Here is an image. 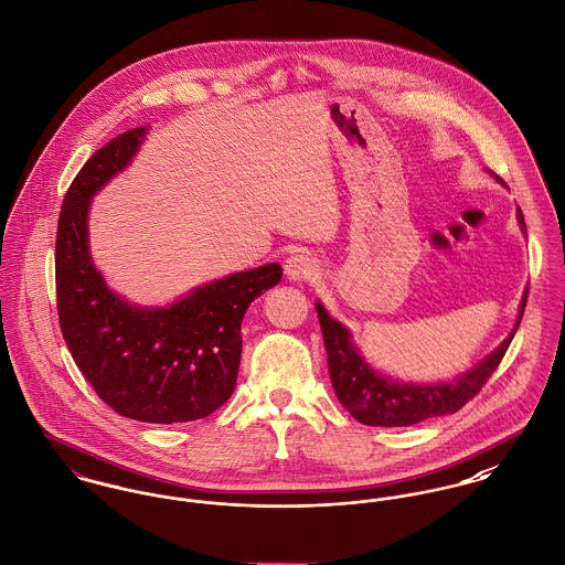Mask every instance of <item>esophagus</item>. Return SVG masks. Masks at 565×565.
<instances>
[{
	"instance_id": "esophagus-1",
	"label": "esophagus",
	"mask_w": 565,
	"mask_h": 565,
	"mask_svg": "<svg viewBox=\"0 0 565 565\" xmlns=\"http://www.w3.org/2000/svg\"><path fill=\"white\" fill-rule=\"evenodd\" d=\"M316 270H318V264L307 254H295L286 260V275L295 281H305V279L313 277Z\"/></svg>"
}]
</instances>
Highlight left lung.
Wrapping results in <instances>:
<instances>
[{
    "instance_id": "1",
    "label": "left lung",
    "mask_w": 565,
    "mask_h": 565,
    "mask_svg": "<svg viewBox=\"0 0 565 565\" xmlns=\"http://www.w3.org/2000/svg\"><path fill=\"white\" fill-rule=\"evenodd\" d=\"M519 221L522 230L526 232L522 213H519ZM526 295L529 288L522 297L521 313H524ZM316 309L329 356V374L338 399L356 422L381 428L413 426L433 417L451 415L460 411L469 399L478 395L479 390L492 376V372L499 367L522 320V316H519V322L510 338L460 379L438 385H408L391 381L370 370V365L361 359L356 348L352 347L347 329L338 320H333L322 305H316Z\"/></svg>"
}]
</instances>
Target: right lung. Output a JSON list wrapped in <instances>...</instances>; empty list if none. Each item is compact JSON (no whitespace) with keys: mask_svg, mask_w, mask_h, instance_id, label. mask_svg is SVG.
I'll return each mask as SVG.
<instances>
[{"mask_svg":"<svg viewBox=\"0 0 565 565\" xmlns=\"http://www.w3.org/2000/svg\"><path fill=\"white\" fill-rule=\"evenodd\" d=\"M143 127L96 150L71 182L55 236V295L64 342L96 395L118 415L148 424L209 417L236 385L241 322L281 281L266 264L198 288L168 309H139L114 295L87 254L92 195L137 152Z\"/></svg>","mask_w":565,"mask_h":565,"instance_id":"1","label":"right lung"}]
</instances>
